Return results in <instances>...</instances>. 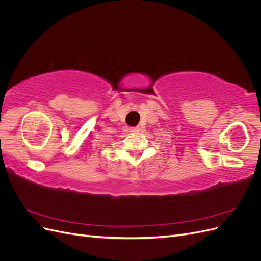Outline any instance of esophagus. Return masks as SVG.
<instances>
[{"label":"esophagus","mask_w":261,"mask_h":261,"mask_svg":"<svg viewBox=\"0 0 261 261\" xmlns=\"http://www.w3.org/2000/svg\"><path fill=\"white\" fill-rule=\"evenodd\" d=\"M139 130H140L139 127H132V128H130V132H132V133H137V132H139Z\"/></svg>","instance_id":"obj_1"}]
</instances>
